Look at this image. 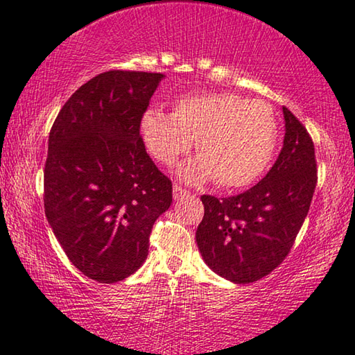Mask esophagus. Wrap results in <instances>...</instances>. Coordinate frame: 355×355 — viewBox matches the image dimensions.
Returning a JSON list of instances; mask_svg holds the SVG:
<instances>
[{
    "instance_id": "34e87169",
    "label": "esophagus",
    "mask_w": 355,
    "mask_h": 355,
    "mask_svg": "<svg viewBox=\"0 0 355 355\" xmlns=\"http://www.w3.org/2000/svg\"><path fill=\"white\" fill-rule=\"evenodd\" d=\"M189 195V190H185L181 185H173V198L174 200H179L182 198V196H187Z\"/></svg>"
}]
</instances>
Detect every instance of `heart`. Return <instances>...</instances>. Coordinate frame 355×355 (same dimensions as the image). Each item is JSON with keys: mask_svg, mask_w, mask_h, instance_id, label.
<instances>
[{"mask_svg": "<svg viewBox=\"0 0 355 355\" xmlns=\"http://www.w3.org/2000/svg\"><path fill=\"white\" fill-rule=\"evenodd\" d=\"M139 135L152 159L165 166L187 154L195 141L198 157L179 176L187 182L214 179L222 189H241L268 168L279 128L270 103L232 92H205L178 98L171 114L146 109Z\"/></svg>", "mask_w": 355, "mask_h": 355, "instance_id": "heart-1", "label": "heart"}]
</instances>
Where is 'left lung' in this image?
I'll use <instances>...</instances> for the list:
<instances>
[{
  "label": "left lung",
  "mask_w": 355,
  "mask_h": 355,
  "mask_svg": "<svg viewBox=\"0 0 355 355\" xmlns=\"http://www.w3.org/2000/svg\"><path fill=\"white\" fill-rule=\"evenodd\" d=\"M284 146L261 181L246 192L203 195L205 216L196 244L209 268L236 284L259 281L287 257L306 219L318 184L314 143L303 123L282 106Z\"/></svg>",
  "instance_id": "obj_1"
}]
</instances>
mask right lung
<instances>
[{
	"label": "right lung",
	"instance_id": "obj_1",
	"mask_svg": "<svg viewBox=\"0 0 355 355\" xmlns=\"http://www.w3.org/2000/svg\"><path fill=\"white\" fill-rule=\"evenodd\" d=\"M162 73L112 69L71 95L49 135L44 209L71 263L103 284L122 281L149 252L173 184L146 152L139 121Z\"/></svg>",
	"mask_w": 355,
	"mask_h": 355
}]
</instances>
